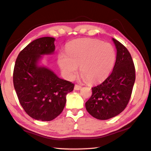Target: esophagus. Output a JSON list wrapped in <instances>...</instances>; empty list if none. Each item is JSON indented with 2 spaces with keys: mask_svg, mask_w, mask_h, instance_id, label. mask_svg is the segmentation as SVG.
Listing matches in <instances>:
<instances>
[{
  "mask_svg": "<svg viewBox=\"0 0 151 151\" xmlns=\"http://www.w3.org/2000/svg\"><path fill=\"white\" fill-rule=\"evenodd\" d=\"M82 88V86H80V85H75V90H76V91H78V90H81Z\"/></svg>",
  "mask_w": 151,
  "mask_h": 151,
  "instance_id": "1",
  "label": "esophagus"
}]
</instances>
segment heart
I'll return each instance as SVG.
<instances>
[{"mask_svg":"<svg viewBox=\"0 0 151 151\" xmlns=\"http://www.w3.org/2000/svg\"><path fill=\"white\" fill-rule=\"evenodd\" d=\"M66 52L58 57V65L65 75L72 78L79 66L81 76L91 83L105 79L116 60L113 47L95 39L74 40L66 46Z\"/></svg>","mask_w":151,"mask_h":151,"instance_id":"1","label":"heart"}]
</instances>
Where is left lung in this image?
<instances>
[{"instance_id":"8db88e82","label":"left lung","mask_w":151,"mask_h":151,"mask_svg":"<svg viewBox=\"0 0 151 151\" xmlns=\"http://www.w3.org/2000/svg\"><path fill=\"white\" fill-rule=\"evenodd\" d=\"M116 48L115 65L112 73L100 85L92 88L86 101V111L99 120H107L124 110L131 99L135 81V68L127 48L112 39Z\"/></svg>"}]
</instances>
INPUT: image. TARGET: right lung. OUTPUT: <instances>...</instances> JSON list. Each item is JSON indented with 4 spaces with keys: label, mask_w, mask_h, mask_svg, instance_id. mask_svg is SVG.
<instances>
[{
    "label": "right lung",
    "mask_w": 151,
    "mask_h": 151,
    "mask_svg": "<svg viewBox=\"0 0 151 151\" xmlns=\"http://www.w3.org/2000/svg\"><path fill=\"white\" fill-rule=\"evenodd\" d=\"M55 40L48 37L33 40L20 51L13 71L14 87L20 104L30 117L42 121H52L59 115L66 94L75 86L38 65L42 55L54 52Z\"/></svg>",
    "instance_id": "1"
}]
</instances>
